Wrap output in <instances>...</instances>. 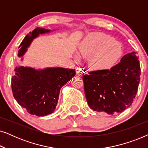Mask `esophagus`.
Returning <instances> with one entry per match:
<instances>
[{
	"label": "esophagus",
	"instance_id": "obj_1",
	"mask_svg": "<svg viewBox=\"0 0 148 148\" xmlns=\"http://www.w3.org/2000/svg\"><path fill=\"white\" fill-rule=\"evenodd\" d=\"M76 73L78 76H83L84 75V71L82 68H77L76 69Z\"/></svg>",
	"mask_w": 148,
	"mask_h": 148
}]
</instances>
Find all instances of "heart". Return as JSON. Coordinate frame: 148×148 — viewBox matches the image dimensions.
I'll return each mask as SVG.
<instances>
[{"instance_id": "b5f03b06", "label": "heart", "mask_w": 148, "mask_h": 148, "mask_svg": "<svg viewBox=\"0 0 148 148\" xmlns=\"http://www.w3.org/2000/svg\"><path fill=\"white\" fill-rule=\"evenodd\" d=\"M79 52L89 58V66L94 71H106L112 67L123 52L121 42L112 36L94 32L86 36L79 45ZM76 57L79 56L76 54Z\"/></svg>"}]
</instances>
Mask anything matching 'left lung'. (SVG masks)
Listing matches in <instances>:
<instances>
[{
  "label": "left lung",
  "instance_id": "1",
  "mask_svg": "<svg viewBox=\"0 0 148 148\" xmlns=\"http://www.w3.org/2000/svg\"><path fill=\"white\" fill-rule=\"evenodd\" d=\"M138 59L137 52H131L110 70L96 71L83 76L85 94L91 109L114 114L132 104L140 81Z\"/></svg>",
  "mask_w": 148,
  "mask_h": 148
}]
</instances>
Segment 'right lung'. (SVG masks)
<instances>
[{"label": "right lung", "mask_w": 148, "mask_h": 148, "mask_svg": "<svg viewBox=\"0 0 148 148\" xmlns=\"http://www.w3.org/2000/svg\"><path fill=\"white\" fill-rule=\"evenodd\" d=\"M51 30L37 27L29 32L19 46L18 57L23 60L32 42L40 34ZM75 70L62 67L35 69L19 66L15 69L12 77V92L18 104L29 114L44 116L55 110L60 89L75 75Z\"/></svg>", "instance_id": "obj_1"}]
</instances>
